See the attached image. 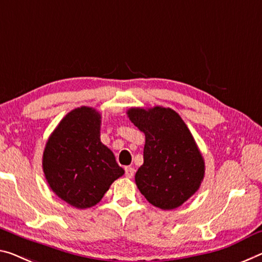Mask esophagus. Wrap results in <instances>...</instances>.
<instances>
[{"label": "esophagus", "mask_w": 262, "mask_h": 262, "mask_svg": "<svg viewBox=\"0 0 262 262\" xmlns=\"http://www.w3.org/2000/svg\"><path fill=\"white\" fill-rule=\"evenodd\" d=\"M135 174V168L132 166H126L125 167V177L126 178H132Z\"/></svg>", "instance_id": "obj_1"}]
</instances>
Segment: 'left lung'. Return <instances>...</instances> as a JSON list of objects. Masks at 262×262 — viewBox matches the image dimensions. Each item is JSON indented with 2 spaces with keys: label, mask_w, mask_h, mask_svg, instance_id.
I'll return each instance as SVG.
<instances>
[{
  "label": "left lung",
  "mask_w": 262,
  "mask_h": 262,
  "mask_svg": "<svg viewBox=\"0 0 262 262\" xmlns=\"http://www.w3.org/2000/svg\"><path fill=\"white\" fill-rule=\"evenodd\" d=\"M126 114L145 135L137 187L156 207L182 206L199 190L205 176L204 158L186 124L170 107H131Z\"/></svg>",
  "instance_id": "obj_1"
}]
</instances>
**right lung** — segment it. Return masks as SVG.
Returning <instances> with one entry per match:
<instances>
[{"instance_id": "1", "label": "right lung", "mask_w": 262, "mask_h": 262, "mask_svg": "<svg viewBox=\"0 0 262 262\" xmlns=\"http://www.w3.org/2000/svg\"><path fill=\"white\" fill-rule=\"evenodd\" d=\"M100 114L80 106L64 117L48 139L43 172L58 198L76 208L95 206L124 174L112 151L100 142Z\"/></svg>"}]
</instances>
